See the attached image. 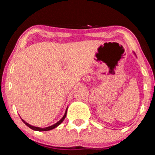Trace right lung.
<instances>
[{
	"mask_svg": "<svg viewBox=\"0 0 155 155\" xmlns=\"http://www.w3.org/2000/svg\"><path fill=\"white\" fill-rule=\"evenodd\" d=\"M66 114H67V109H66V110H65V112L64 116H63L62 118H61V119L60 120H59V121L56 123V124H54V125H52V126H48V127H46V128H39V127H35V126H31L30 124H27V123L25 122V120H23V119H22V120L23 121V123H24V124H25V125H26V126H27L29 127V128H30L31 129H32V130H37V131H47V130H52V129L56 128L57 126H59V125H60V124H61V123H62V122L63 121V120H64L65 116H66Z\"/></svg>",
	"mask_w": 155,
	"mask_h": 155,
	"instance_id": "right-lung-1",
	"label": "right lung"
}]
</instances>
